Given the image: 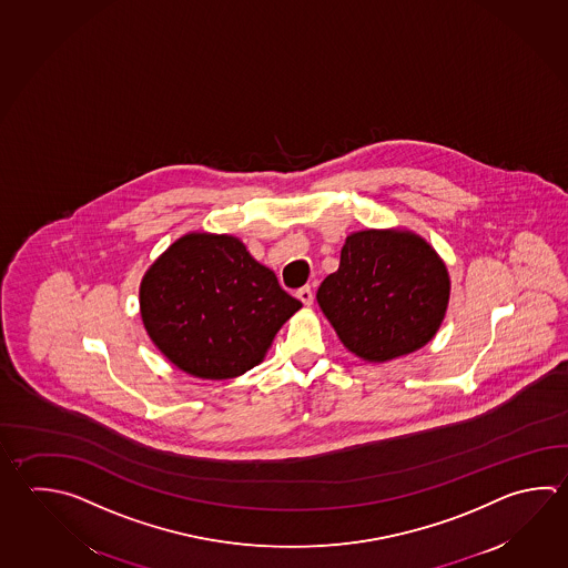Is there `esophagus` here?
I'll use <instances>...</instances> for the list:
<instances>
[{
    "label": "esophagus",
    "instance_id": "34e87169",
    "mask_svg": "<svg viewBox=\"0 0 568 568\" xmlns=\"http://www.w3.org/2000/svg\"><path fill=\"white\" fill-rule=\"evenodd\" d=\"M297 297H300L301 303H303L305 307L313 305V291H311V287H301V290L297 291Z\"/></svg>",
    "mask_w": 568,
    "mask_h": 568
}]
</instances>
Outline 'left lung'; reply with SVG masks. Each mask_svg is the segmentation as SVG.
Masks as SVG:
<instances>
[{"instance_id":"8db88e82","label":"left lung","mask_w":568,"mask_h":568,"mask_svg":"<svg viewBox=\"0 0 568 568\" xmlns=\"http://www.w3.org/2000/svg\"><path fill=\"white\" fill-rule=\"evenodd\" d=\"M448 268L409 231L367 229L345 239L339 268L317 303L343 345L365 362L412 354L436 335L448 310Z\"/></svg>"}]
</instances>
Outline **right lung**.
<instances>
[{
  "mask_svg": "<svg viewBox=\"0 0 568 568\" xmlns=\"http://www.w3.org/2000/svg\"><path fill=\"white\" fill-rule=\"evenodd\" d=\"M301 301L231 235L189 233L150 265L140 315L150 339L182 372L229 379L261 364Z\"/></svg>",
  "mask_w": 568,
  "mask_h": 568,
  "instance_id": "obj_1",
  "label": "right lung"
}]
</instances>
